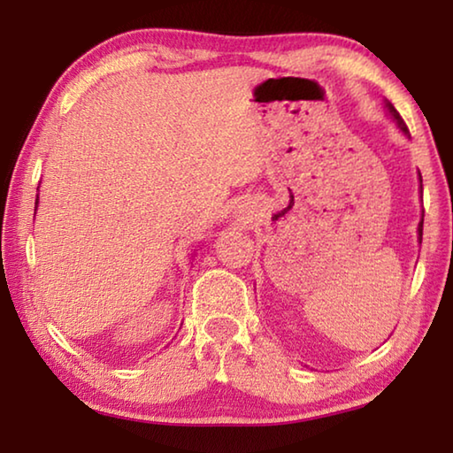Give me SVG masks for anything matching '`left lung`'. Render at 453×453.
Listing matches in <instances>:
<instances>
[{"instance_id": "obj_1", "label": "left lung", "mask_w": 453, "mask_h": 453, "mask_svg": "<svg viewBox=\"0 0 453 453\" xmlns=\"http://www.w3.org/2000/svg\"><path fill=\"white\" fill-rule=\"evenodd\" d=\"M386 107H388V111H389V116L394 118V121H395V126L402 129V132L405 134V135H410V129H408V126H405V121L402 119V116L400 113H397V110L395 107L389 104V102H386ZM419 183H421V175H419ZM418 234H419V240H421V234H424V218H421V221H419V226H418Z\"/></svg>"}]
</instances>
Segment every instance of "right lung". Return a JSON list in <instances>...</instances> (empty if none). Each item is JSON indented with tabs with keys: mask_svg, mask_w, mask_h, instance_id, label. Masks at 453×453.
I'll list each match as a JSON object with an SVG mask.
<instances>
[{
	"mask_svg": "<svg viewBox=\"0 0 453 453\" xmlns=\"http://www.w3.org/2000/svg\"><path fill=\"white\" fill-rule=\"evenodd\" d=\"M37 203H40V202H37V197H35V210H37Z\"/></svg>",
	"mask_w": 453,
	"mask_h": 453,
	"instance_id": "right-lung-1",
	"label": "right lung"
}]
</instances>
